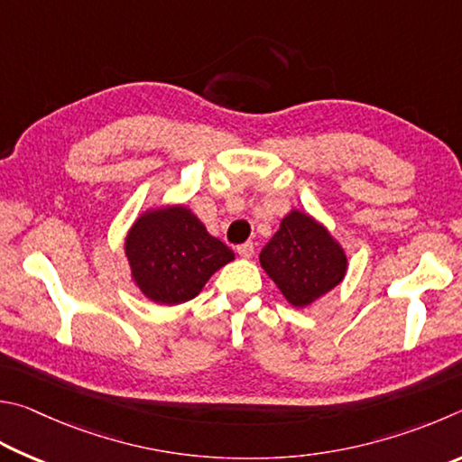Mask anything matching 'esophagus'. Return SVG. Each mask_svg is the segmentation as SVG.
<instances>
[{
    "mask_svg": "<svg viewBox=\"0 0 462 462\" xmlns=\"http://www.w3.org/2000/svg\"><path fill=\"white\" fill-rule=\"evenodd\" d=\"M254 244H244V245H239L237 247V254L241 255V257H245V260H249V257L254 255Z\"/></svg>",
    "mask_w": 462,
    "mask_h": 462,
    "instance_id": "34e87169",
    "label": "esophagus"
}]
</instances>
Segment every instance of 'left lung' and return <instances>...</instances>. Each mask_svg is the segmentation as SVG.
Instances as JSON below:
<instances>
[{
    "mask_svg": "<svg viewBox=\"0 0 462 462\" xmlns=\"http://www.w3.org/2000/svg\"><path fill=\"white\" fill-rule=\"evenodd\" d=\"M265 273L296 309H306L338 286L346 273V255L317 218L290 210L260 254Z\"/></svg>",
    "mask_w": 462,
    "mask_h": 462,
    "instance_id": "8db88e82",
    "label": "left lung"
}]
</instances>
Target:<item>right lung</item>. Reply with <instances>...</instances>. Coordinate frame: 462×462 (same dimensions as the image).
Masks as SVG:
<instances>
[{"instance_id": "obj_1", "label": "right lung", "mask_w": 462, "mask_h": 462, "mask_svg": "<svg viewBox=\"0 0 462 462\" xmlns=\"http://www.w3.org/2000/svg\"><path fill=\"white\" fill-rule=\"evenodd\" d=\"M125 255L135 286L156 304H182L236 254L210 236L184 205L145 210L125 237Z\"/></svg>"}]
</instances>
